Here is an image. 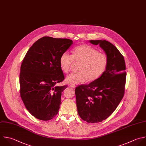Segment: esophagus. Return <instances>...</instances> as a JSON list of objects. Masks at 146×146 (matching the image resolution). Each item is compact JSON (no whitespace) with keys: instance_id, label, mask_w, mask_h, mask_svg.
Wrapping results in <instances>:
<instances>
[{"instance_id":"34e87169","label":"esophagus","mask_w":146,"mask_h":146,"mask_svg":"<svg viewBox=\"0 0 146 146\" xmlns=\"http://www.w3.org/2000/svg\"><path fill=\"white\" fill-rule=\"evenodd\" d=\"M70 86V87L72 88H75V84H71Z\"/></svg>"}]
</instances>
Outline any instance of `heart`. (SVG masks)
Instances as JSON below:
<instances>
[{"label":"heart","mask_w":146,"mask_h":146,"mask_svg":"<svg viewBox=\"0 0 146 146\" xmlns=\"http://www.w3.org/2000/svg\"><path fill=\"white\" fill-rule=\"evenodd\" d=\"M80 63L79 71L68 75L66 81L69 84H79L87 81H94L99 78L107 67L108 60L107 56L88 44L76 46L71 55L67 52H63L59 59V64L64 73L70 72L74 63Z\"/></svg>","instance_id":"heart-1"}]
</instances>
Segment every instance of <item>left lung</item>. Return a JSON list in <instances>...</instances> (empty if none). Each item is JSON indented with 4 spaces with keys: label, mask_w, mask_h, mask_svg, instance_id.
Here are the masks:
<instances>
[{
    "label": "left lung",
    "mask_w": 146,
    "mask_h": 146,
    "mask_svg": "<svg viewBox=\"0 0 146 146\" xmlns=\"http://www.w3.org/2000/svg\"><path fill=\"white\" fill-rule=\"evenodd\" d=\"M99 44L107 56L106 70L98 79L75 88L78 112L88 123L101 122L109 117L121 100L125 90L126 72L124 58L117 48L107 40H90Z\"/></svg>",
    "instance_id": "obj_1"
}]
</instances>
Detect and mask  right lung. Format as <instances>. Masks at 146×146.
Here are the masks:
<instances>
[{"label":"right lung","mask_w":146,"mask_h":146,"mask_svg":"<svg viewBox=\"0 0 146 146\" xmlns=\"http://www.w3.org/2000/svg\"><path fill=\"white\" fill-rule=\"evenodd\" d=\"M73 44L68 39L43 37L30 48L21 67L20 94L35 117L49 120L58 113L63 91L56 84L64 79L59 64L61 55Z\"/></svg>","instance_id":"obj_1"}]
</instances>
